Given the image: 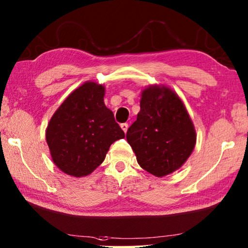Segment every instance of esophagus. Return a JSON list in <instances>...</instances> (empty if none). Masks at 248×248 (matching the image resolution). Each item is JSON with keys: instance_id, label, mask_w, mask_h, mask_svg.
I'll list each match as a JSON object with an SVG mask.
<instances>
[{"instance_id": "esophagus-1", "label": "esophagus", "mask_w": 248, "mask_h": 248, "mask_svg": "<svg viewBox=\"0 0 248 248\" xmlns=\"http://www.w3.org/2000/svg\"><path fill=\"white\" fill-rule=\"evenodd\" d=\"M120 127H121V129L124 130V132L125 133V132H127L128 128H129V124H120Z\"/></svg>"}]
</instances>
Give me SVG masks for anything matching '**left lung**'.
I'll list each match as a JSON object with an SVG mask.
<instances>
[{
  "mask_svg": "<svg viewBox=\"0 0 248 248\" xmlns=\"http://www.w3.org/2000/svg\"><path fill=\"white\" fill-rule=\"evenodd\" d=\"M140 112L127 131L137 160L147 172L164 177L178 170L192 154L196 132L181 98L165 85L142 91Z\"/></svg>",
  "mask_w": 248,
  "mask_h": 248,
  "instance_id": "8db88e82",
  "label": "left lung"
}]
</instances>
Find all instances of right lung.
Masks as SVG:
<instances>
[{"instance_id":"obj_1","label":"right lung","mask_w":248,"mask_h":248,"mask_svg":"<svg viewBox=\"0 0 248 248\" xmlns=\"http://www.w3.org/2000/svg\"><path fill=\"white\" fill-rule=\"evenodd\" d=\"M105 88L92 81L70 93L46 128L52 159L62 172L85 177L105 159L109 146L124 132L104 103Z\"/></svg>"}]
</instances>
